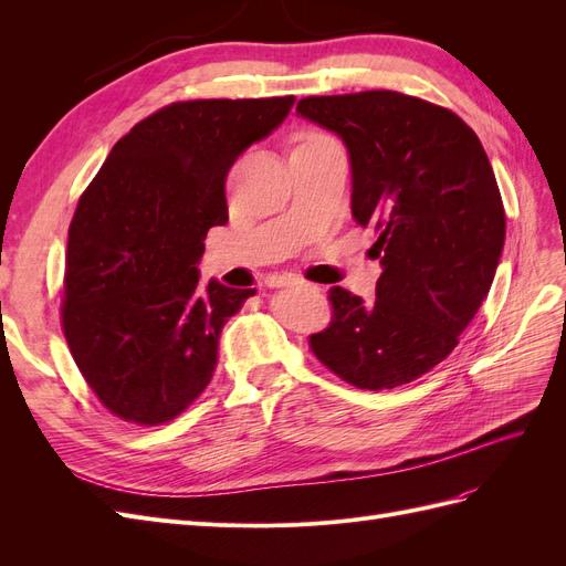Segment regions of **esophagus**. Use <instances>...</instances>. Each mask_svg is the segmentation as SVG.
Segmentation results:
<instances>
[{
	"label": "esophagus",
	"instance_id": "obj_1",
	"mask_svg": "<svg viewBox=\"0 0 566 566\" xmlns=\"http://www.w3.org/2000/svg\"><path fill=\"white\" fill-rule=\"evenodd\" d=\"M266 285L269 287H295V285H302V281L297 276H273V279H269Z\"/></svg>",
	"mask_w": 566,
	"mask_h": 566
}]
</instances>
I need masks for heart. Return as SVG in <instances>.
I'll list each match as a JSON object with an SVG mask.
<instances>
[{
	"mask_svg": "<svg viewBox=\"0 0 566 566\" xmlns=\"http://www.w3.org/2000/svg\"><path fill=\"white\" fill-rule=\"evenodd\" d=\"M331 136H325V134H321V132H304L302 136H300V144L297 146H310V144H316V142H328ZM295 146V148H297Z\"/></svg>",
	"mask_w": 566,
	"mask_h": 566,
	"instance_id": "heart-1",
	"label": "heart"
}]
</instances>
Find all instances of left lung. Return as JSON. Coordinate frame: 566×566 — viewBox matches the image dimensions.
I'll return each mask as SVG.
<instances>
[{
    "mask_svg": "<svg viewBox=\"0 0 566 566\" xmlns=\"http://www.w3.org/2000/svg\"><path fill=\"white\" fill-rule=\"evenodd\" d=\"M297 113L345 142L352 214L378 231L382 264L375 300L331 287L312 352L358 389L413 382L455 349L501 260L505 210L484 146L453 111L387 90L306 96Z\"/></svg>",
    "mask_w": 566,
    "mask_h": 566,
    "instance_id": "left-lung-1",
    "label": "left lung"
}]
</instances>
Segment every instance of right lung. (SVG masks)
Segmentation results:
<instances>
[{
	"label": "right lung",
	"mask_w": 566,
	"mask_h": 566,
	"mask_svg": "<svg viewBox=\"0 0 566 566\" xmlns=\"http://www.w3.org/2000/svg\"><path fill=\"white\" fill-rule=\"evenodd\" d=\"M295 96L169 104L119 139L67 229L63 333L113 416L177 418L210 385L219 335L254 287L200 285L205 235L229 221L231 165Z\"/></svg>",
	"instance_id": "right-lung-1"
}]
</instances>
